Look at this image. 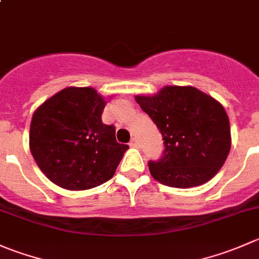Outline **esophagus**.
<instances>
[{"instance_id": "esophagus-1", "label": "esophagus", "mask_w": 259, "mask_h": 259, "mask_svg": "<svg viewBox=\"0 0 259 259\" xmlns=\"http://www.w3.org/2000/svg\"><path fill=\"white\" fill-rule=\"evenodd\" d=\"M130 147H133V148H139V145H140V143H139V140L137 139V138H133L132 140H130Z\"/></svg>"}]
</instances>
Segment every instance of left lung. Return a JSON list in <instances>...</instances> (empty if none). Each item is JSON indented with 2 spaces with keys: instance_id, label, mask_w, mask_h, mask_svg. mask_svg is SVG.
<instances>
[{
  "instance_id": "8db88e82",
  "label": "left lung",
  "mask_w": 259,
  "mask_h": 259,
  "mask_svg": "<svg viewBox=\"0 0 259 259\" xmlns=\"http://www.w3.org/2000/svg\"><path fill=\"white\" fill-rule=\"evenodd\" d=\"M163 137L162 155L149 160L150 175L170 187L188 188L211 180L230 150L224 107L195 87L167 86L154 96H137Z\"/></svg>"
}]
</instances>
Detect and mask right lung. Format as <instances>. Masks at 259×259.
<instances>
[{"label":"right lung","instance_id":"obj_1","mask_svg":"<svg viewBox=\"0 0 259 259\" xmlns=\"http://www.w3.org/2000/svg\"><path fill=\"white\" fill-rule=\"evenodd\" d=\"M105 100L90 87H68L32 115L30 150L40 169L66 190L96 187L114 176L126 144L102 122Z\"/></svg>","mask_w":259,"mask_h":259}]
</instances>
